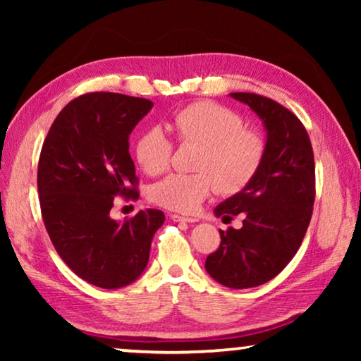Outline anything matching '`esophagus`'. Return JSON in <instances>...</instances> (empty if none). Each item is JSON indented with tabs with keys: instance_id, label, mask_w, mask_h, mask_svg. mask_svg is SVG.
I'll return each instance as SVG.
<instances>
[{
	"instance_id": "obj_1",
	"label": "esophagus",
	"mask_w": 361,
	"mask_h": 361,
	"mask_svg": "<svg viewBox=\"0 0 361 361\" xmlns=\"http://www.w3.org/2000/svg\"><path fill=\"white\" fill-rule=\"evenodd\" d=\"M170 219H172L173 223H197V218L180 216V215H176V213H172V215H170Z\"/></svg>"
}]
</instances>
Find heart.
Segmentation results:
<instances>
[{
  "instance_id": "heart-1",
  "label": "heart",
  "mask_w": 361,
  "mask_h": 361,
  "mask_svg": "<svg viewBox=\"0 0 361 361\" xmlns=\"http://www.w3.org/2000/svg\"><path fill=\"white\" fill-rule=\"evenodd\" d=\"M172 129L181 143L200 145L195 173H172L151 188L149 197L164 209L194 213L215 185L219 192L242 191L261 167L266 145L261 135L243 129L237 113L209 100L195 102L175 113ZM172 142L161 127H151L138 137L135 159L148 175L167 169Z\"/></svg>"
}]
</instances>
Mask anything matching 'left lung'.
<instances>
[{
	"label": "left lung",
	"instance_id": "8db88e82",
	"mask_svg": "<svg viewBox=\"0 0 361 361\" xmlns=\"http://www.w3.org/2000/svg\"><path fill=\"white\" fill-rule=\"evenodd\" d=\"M261 119L266 151L242 191L223 200L216 216L239 215L240 229L219 231L221 243L207 256L205 271L228 288L269 282L293 259L307 231L315 199V164L307 132L295 114L266 97L232 92Z\"/></svg>",
	"mask_w": 361,
	"mask_h": 361
}]
</instances>
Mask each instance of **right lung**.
Masks as SVG:
<instances>
[{"mask_svg":"<svg viewBox=\"0 0 361 361\" xmlns=\"http://www.w3.org/2000/svg\"><path fill=\"white\" fill-rule=\"evenodd\" d=\"M152 102L94 92L70 102L54 121L38 164V192L47 234L78 277L105 290L130 285L149 259L161 210L132 219L109 216L116 195L138 197L129 137Z\"/></svg>","mask_w":361,"mask_h":361,"instance_id":"1","label":"right lung"}]
</instances>
